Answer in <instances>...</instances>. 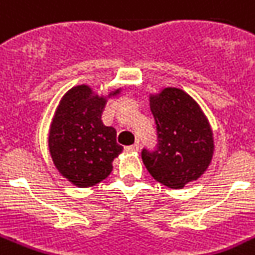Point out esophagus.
<instances>
[{
  "label": "esophagus",
  "instance_id": "34e87169",
  "mask_svg": "<svg viewBox=\"0 0 255 255\" xmlns=\"http://www.w3.org/2000/svg\"><path fill=\"white\" fill-rule=\"evenodd\" d=\"M138 149H140L138 144H133V145H129V146L124 147V150L128 151V153H134V151H138Z\"/></svg>",
  "mask_w": 255,
  "mask_h": 255
}]
</instances>
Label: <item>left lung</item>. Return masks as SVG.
I'll list each match as a JSON object with an SVG mask.
<instances>
[{
	"label": "left lung",
	"mask_w": 255,
	"mask_h": 255,
	"mask_svg": "<svg viewBox=\"0 0 255 255\" xmlns=\"http://www.w3.org/2000/svg\"><path fill=\"white\" fill-rule=\"evenodd\" d=\"M157 124V149L142 150L149 174L172 189L197 180L210 166L214 154L213 129L200 105L179 88H163L149 96Z\"/></svg>",
	"instance_id": "8db88e82"
}]
</instances>
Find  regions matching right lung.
<instances>
[{"label": "right lung", "instance_id": "1", "mask_svg": "<svg viewBox=\"0 0 255 255\" xmlns=\"http://www.w3.org/2000/svg\"><path fill=\"white\" fill-rule=\"evenodd\" d=\"M85 84L71 88L59 101L49 131V151L59 174L79 188L101 183L113 171V160L122 153L117 131L101 121L108 98Z\"/></svg>", "mask_w": 255, "mask_h": 255}]
</instances>
